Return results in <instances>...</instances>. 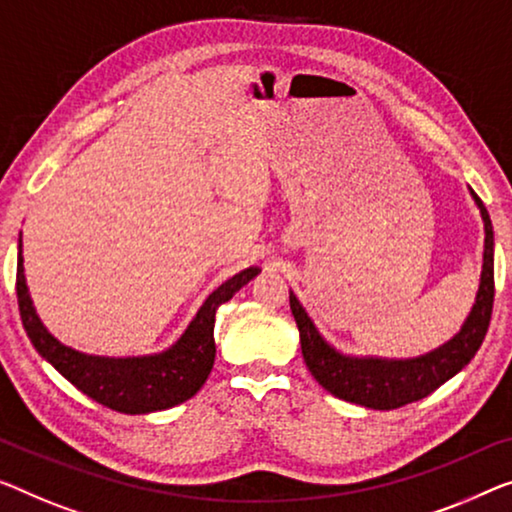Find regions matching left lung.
Listing matches in <instances>:
<instances>
[{
    "instance_id": "left-lung-1",
    "label": "left lung",
    "mask_w": 512,
    "mask_h": 512,
    "mask_svg": "<svg viewBox=\"0 0 512 512\" xmlns=\"http://www.w3.org/2000/svg\"><path fill=\"white\" fill-rule=\"evenodd\" d=\"M485 225V250L476 303L451 340L432 352L411 358L352 356L335 349L312 322L308 312L289 289V308L301 335L303 361L322 388L340 400L368 409H398L402 404L423 400L441 384L469 365L483 345L494 303V232L492 220L480 197L469 188Z\"/></svg>"
}]
</instances>
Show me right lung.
Instances as JSON below:
<instances>
[{"mask_svg":"<svg viewBox=\"0 0 512 512\" xmlns=\"http://www.w3.org/2000/svg\"><path fill=\"white\" fill-rule=\"evenodd\" d=\"M25 257H22V234L18 239V305L22 326L32 345L61 377L96 400L121 414H151L186 402L200 391L207 381L216 358L213 324L218 305L230 301L243 285H248L259 271L250 266L225 280L204 299L200 310L190 319L177 342L163 352L142 356H98L85 354L64 345L52 335L38 317L25 278Z\"/></svg>","mask_w":512,"mask_h":512,"instance_id":"obj_1","label":"right lung"}]
</instances>
